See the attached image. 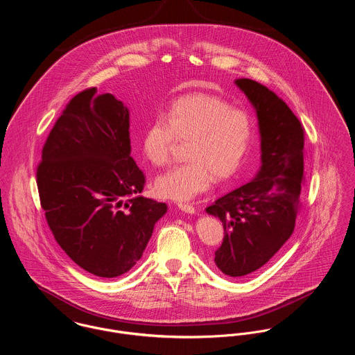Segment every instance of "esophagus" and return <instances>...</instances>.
Masks as SVG:
<instances>
[{
	"instance_id": "34e87169",
	"label": "esophagus",
	"mask_w": 355,
	"mask_h": 355,
	"mask_svg": "<svg viewBox=\"0 0 355 355\" xmlns=\"http://www.w3.org/2000/svg\"><path fill=\"white\" fill-rule=\"evenodd\" d=\"M178 208L187 214H195L196 212V208L191 204H185V202H178Z\"/></svg>"
}]
</instances>
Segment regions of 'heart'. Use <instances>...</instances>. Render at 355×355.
Instances as JSON below:
<instances>
[{
  "instance_id": "heart-1",
  "label": "heart",
  "mask_w": 355,
  "mask_h": 355,
  "mask_svg": "<svg viewBox=\"0 0 355 355\" xmlns=\"http://www.w3.org/2000/svg\"><path fill=\"white\" fill-rule=\"evenodd\" d=\"M253 122L248 113L233 109L226 101L193 94L177 99L166 119H153L141 136V153L155 164H164L178 140H187L189 162L162 173L154 182L155 193L187 201L205 192L216 180L236 174L253 141Z\"/></svg>"
}]
</instances>
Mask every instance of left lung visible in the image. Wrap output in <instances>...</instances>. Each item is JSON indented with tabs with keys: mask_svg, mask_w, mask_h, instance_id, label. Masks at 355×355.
I'll use <instances>...</instances> for the list:
<instances>
[{
	"mask_svg": "<svg viewBox=\"0 0 355 355\" xmlns=\"http://www.w3.org/2000/svg\"><path fill=\"white\" fill-rule=\"evenodd\" d=\"M254 109L260 133V168L253 180L205 208L223 223L215 264L225 275L257 271L294 232L304 181V130L288 106L267 87L236 79Z\"/></svg>",
	"mask_w": 355,
	"mask_h": 355,
	"instance_id": "8db88e82",
	"label": "left lung"
}]
</instances>
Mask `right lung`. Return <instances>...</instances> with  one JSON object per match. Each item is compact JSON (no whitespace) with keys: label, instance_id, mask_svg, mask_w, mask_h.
<instances>
[{"label":"right lung","instance_id":"add662e5","mask_svg":"<svg viewBox=\"0 0 355 355\" xmlns=\"http://www.w3.org/2000/svg\"><path fill=\"white\" fill-rule=\"evenodd\" d=\"M129 109L89 88L57 119L38 167L40 204L58 245L87 272L116 277L143 256L167 205L140 196Z\"/></svg>","mask_w":355,"mask_h":355}]
</instances>
